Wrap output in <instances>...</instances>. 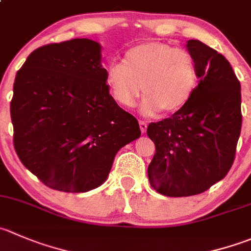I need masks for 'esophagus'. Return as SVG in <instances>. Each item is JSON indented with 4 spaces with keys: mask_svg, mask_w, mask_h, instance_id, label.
I'll list each match as a JSON object with an SVG mask.
<instances>
[{
    "mask_svg": "<svg viewBox=\"0 0 251 251\" xmlns=\"http://www.w3.org/2000/svg\"><path fill=\"white\" fill-rule=\"evenodd\" d=\"M140 128H141V131H142V133H145L146 131H147V123H146V121H142V120H140Z\"/></svg>",
    "mask_w": 251,
    "mask_h": 251,
    "instance_id": "1",
    "label": "esophagus"
}]
</instances>
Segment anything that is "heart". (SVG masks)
<instances>
[{"label": "heart", "instance_id": "heart-1", "mask_svg": "<svg viewBox=\"0 0 251 251\" xmlns=\"http://www.w3.org/2000/svg\"><path fill=\"white\" fill-rule=\"evenodd\" d=\"M105 83L119 105L130 108L142 92V111L175 113L190 100L198 84L194 56L164 43H145L128 49L123 62H110Z\"/></svg>", "mask_w": 251, "mask_h": 251}]
</instances>
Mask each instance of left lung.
Here are the masks:
<instances>
[{
    "mask_svg": "<svg viewBox=\"0 0 251 251\" xmlns=\"http://www.w3.org/2000/svg\"><path fill=\"white\" fill-rule=\"evenodd\" d=\"M200 78L190 100L170 118L151 123L155 153L148 179L170 198L208 190L228 174L242 130L240 83L227 58L200 40L187 41Z\"/></svg>",
    "mask_w": 251,
    "mask_h": 251,
    "instance_id": "obj_1",
    "label": "left lung"
}]
</instances>
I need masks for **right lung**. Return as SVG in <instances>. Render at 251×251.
Wrapping results in <instances>:
<instances>
[{
    "instance_id": "add662e5",
    "label": "right lung",
    "mask_w": 251,
    "mask_h": 251,
    "mask_svg": "<svg viewBox=\"0 0 251 251\" xmlns=\"http://www.w3.org/2000/svg\"><path fill=\"white\" fill-rule=\"evenodd\" d=\"M100 50L89 39L48 44L17 72L11 100L14 150L53 190L98 187L118 151L141 135L135 116L109 94Z\"/></svg>"
}]
</instances>
